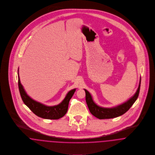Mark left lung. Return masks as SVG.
Wrapping results in <instances>:
<instances>
[{
    "mask_svg": "<svg viewBox=\"0 0 155 155\" xmlns=\"http://www.w3.org/2000/svg\"><path fill=\"white\" fill-rule=\"evenodd\" d=\"M140 81L141 79L140 78L138 88L135 94L132 97L122 104L112 108H104L97 105L94 102L89 92L87 90L84 89L86 93V101L89 109L90 112L94 117L99 119H110L122 115L130 108L138 97Z\"/></svg>",
    "mask_w": 155,
    "mask_h": 155,
    "instance_id": "1",
    "label": "left lung"
}]
</instances>
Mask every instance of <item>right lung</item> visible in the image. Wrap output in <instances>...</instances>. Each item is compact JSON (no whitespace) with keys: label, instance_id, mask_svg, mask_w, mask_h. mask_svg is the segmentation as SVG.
Segmentation results:
<instances>
[{"label":"right lung","instance_id":"1","mask_svg":"<svg viewBox=\"0 0 155 155\" xmlns=\"http://www.w3.org/2000/svg\"><path fill=\"white\" fill-rule=\"evenodd\" d=\"M18 85L21 97L24 103L34 114L44 119L58 120L64 117L67 113L71 98L73 96L76 89L70 90L64 100L57 106H47L35 101L27 95L23 86L20 83L18 69Z\"/></svg>","mask_w":155,"mask_h":155}]
</instances>
